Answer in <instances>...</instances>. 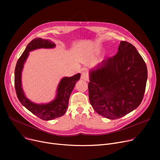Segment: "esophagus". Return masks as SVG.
<instances>
[{
    "instance_id": "obj_1",
    "label": "esophagus",
    "mask_w": 160,
    "mask_h": 160,
    "mask_svg": "<svg viewBox=\"0 0 160 160\" xmlns=\"http://www.w3.org/2000/svg\"><path fill=\"white\" fill-rule=\"evenodd\" d=\"M81 79L85 80V81H88L89 80V74L86 72H82L81 74Z\"/></svg>"
}]
</instances>
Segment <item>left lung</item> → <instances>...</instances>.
<instances>
[{
    "label": "left lung",
    "mask_w": 160,
    "mask_h": 160,
    "mask_svg": "<svg viewBox=\"0 0 160 160\" xmlns=\"http://www.w3.org/2000/svg\"><path fill=\"white\" fill-rule=\"evenodd\" d=\"M147 68L136 47L121 41L117 53L89 71V98L95 111L117 119L137 108L145 94Z\"/></svg>",
    "instance_id": "obj_1"
}]
</instances>
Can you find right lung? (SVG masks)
Here are the masks:
<instances>
[{
  "mask_svg": "<svg viewBox=\"0 0 160 160\" xmlns=\"http://www.w3.org/2000/svg\"><path fill=\"white\" fill-rule=\"evenodd\" d=\"M56 45L50 40L38 38L33 39L27 45L26 49L19 58L15 69V88L20 102L33 114L45 121L52 120L63 115L68 108L69 100L75 83L80 78L78 73L71 77H64L59 83L55 99L47 104H35L31 102L24 95L22 88L21 74L24 63L32 50L41 48H50Z\"/></svg>",
  "mask_w": 160,
  "mask_h": 160,
  "instance_id": "add662e5",
  "label": "right lung"
}]
</instances>
